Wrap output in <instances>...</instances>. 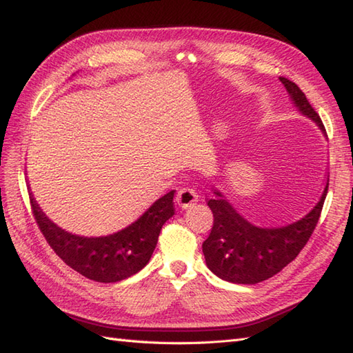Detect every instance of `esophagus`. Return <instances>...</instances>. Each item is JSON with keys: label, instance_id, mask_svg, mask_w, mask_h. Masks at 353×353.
Returning a JSON list of instances; mask_svg holds the SVG:
<instances>
[{"label": "esophagus", "instance_id": "esophagus-1", "mask_svg": "<svg viewBox=\"0 0 353 353\" xmlns=\"http://www.w3.org/2000/svg\"><path fill=\"white\" fill-rule=\"evenodd\" d=\"M197 200H199L197 192L191 188H182L177 192V197H176L177 205L182 209H188V208L194 206L197 203Z\"/></svg>", "mask_w": 353, "mask_h": 353}]
</instances>
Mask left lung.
<instances>
[{
	"instance_id": "left-lung-1",
	"label": "left lung",
	"mask_w": 353,
	"mask_h": 353,
	"mask_svg": "<svg viewBox=\"0 0 353 353\" xmlns=\"http://www.w3.org/2000/svg\"><path fill=\"white\" fill-rule=\"evenodd\" d=\"M279 80L297 110L326 133L319 114L306 100L301 88L288 79L279 77ZM327 185L329 181L316 206L302 219L283 226L268 228L247 220L232 206L221 191L215 190V197L208 201L214 214V226L201 245L208 268L223 281L247 285L262 282L279 273L296 259L316 229L327 194Z\"/></svg>"
}]
</instances>
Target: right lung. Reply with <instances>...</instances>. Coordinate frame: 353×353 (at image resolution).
Segmentation results:
<instances>
[{
  "label": "right lung",
  "instance_id": "1",
  "mask_svg": "<svg viewBox=\"0 0 353 353\" xmlns=\"http://www.w3.org/2000/svg\"><path fill=\"white\" fill-rule=\"evenodd\" d=\"M174 192L170 191L157 199L127 228L101 236H85L65 230L42 212L33 197L30 201L37 226L57 256L88 279L110 283L137 274L148 264L162 226L174 215Z\"/></svg>",
  "mask_w": 353,
  "mask_h": 353
}]
</instances>
